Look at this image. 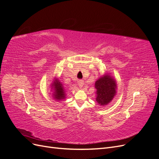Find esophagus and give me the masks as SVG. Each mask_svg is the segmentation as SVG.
Segmentation results:
<instances>
[{
    "label": "esophagus",
    "mask_w": 159,
    "mask_h": 159,
    "mask_svg": "<svg viewBox=\"0 0 159 159\" xmlns=\"http://www.w3.org/2000/svg\"><path fill=\"white\" fill-rule=\"evenodd\" d=\"M78 86H79V88H80V89H81L83 88V86H84V81H83V80H79V81H78Z\"/></svg>",
    "instance_id": "obj_1"
}]
</instances>
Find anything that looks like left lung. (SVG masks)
<instances>
[{"instance_id":"8db88e82","label":"left lung","mask_w":159,"mask_h":159,"mask_svg":"<svg viewBox=\"0 0 159 159\" xmlns=\"http://www.w3.org/2000/svg\"><path fill=\"white\" fill-rule=\"evenodd\" d=\"M96 89V102L100 106L104 107L108 105L117 93V81L110 75L105 73L97 80L95 83Z\"/></svg>"}]
</instances>
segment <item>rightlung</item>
<instances>
[{
    "label": "right lung",
    "instance_id": "obj_1",
    "mask_svg": "<svg viewBox=\"0 0 159 159\" xmlns=\"http://www.w3.org/2000/svg\"><path fill=\"white\" fill-rule=\"evenodd\" d=\"M52 98L56 101H63L66 98V91L59 79L54 77L51 84Z\"/></svg>",
    "mask_w": 159,
    "mask_h": 159
}]
</instances>
